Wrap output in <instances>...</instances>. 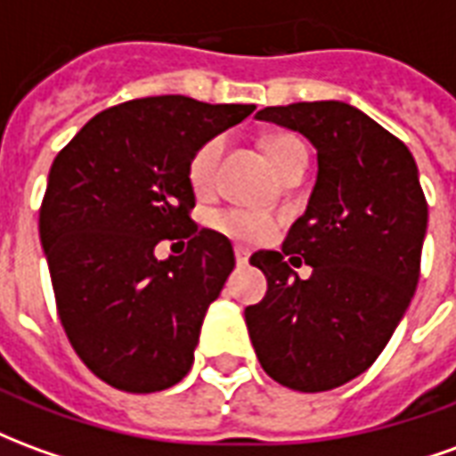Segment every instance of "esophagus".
I'll return each instance as SVG.
<instances>
[{"mask_svg":"<svg viewBox=\"0 0 456 456\" xmlns=\"http://www.w3.org/2000/svg\"><path fill=\"white\" fill-rule=\"evenodd\" d=\"M234 256H237V264H239V266H247V264H248V256H251V254H248V248L237 247V248H234Z\"/></svg>","mask_w":456,"mask_h":456,"instance_id":"1","label":"esophagus"}]
</instances>
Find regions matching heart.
<instances>
[{"label":"heart","mask_w":456,"mask_h":456,"mask_svg":"<svg viewBox=\"0 0 456 456\" xmlns=\"http://www.w3.org/2000/svg\"><path fill=\"white\" fill-rule=\"evenodd\" d=\"M224 146H227V139L224 136H215V139L205 141L192 153L188 166V178L195 192H208L212 188L219 168V159L224 153ZM266 151L273 168L281 173V170L286 168L288 160L297 156V153H303L305 146L297 139H293V136H273L266 143ZM212 224H215L219 234L234 239V241H244V244L264 241V239L273 234V227H276L273 217L261 215V212H247V209H222V212H217L212 217Z\"/></svg>","instance_id":"b5f03b06"}]
</instances>
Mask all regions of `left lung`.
<instances>
[{
    "mask_svg": "<svg viewBox=\"0 0 456 456\" xmlns=\"http://www.w3.org/2000/svg\"><path fill=\"white\" fill-rule=\"evenodd\" d=\"M258 121L303 134L317 178L283 251H256L266 297L244 310L264 371L286 388L332 391L388 344L420 278L428 202L408 146L352 104L266 107ZM300 256L307 281L289 268Z\"/></svg>",
    "mask_w": 456,
    "mask_h": 456,
    "instance_id": "left-lung-1",
    "label": "left lung"
}]
</instances>
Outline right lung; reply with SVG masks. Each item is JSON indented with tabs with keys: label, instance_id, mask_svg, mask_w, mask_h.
Here are the masks:
<instances>
[{
	"label": "right lung",
	"instance_id": "add662e5",
	"mask_svg": "<svg viewBox=\"0 0 456 456\" xmlns=\"http://www.w3.org/2000/svg\"><path fill=\"white\" fill-rule=\"evenodd\" d=\"M254 104L159 94L104 110L55 156L38 232L58 315L87 369L126 393L185 379L209 303L234 271L227 237L192 227V153ZM163 238L189 251L160 262Z\"/></svg>",
	"mask_w": 456,
	"mask_h": 456
}]
</instances>
